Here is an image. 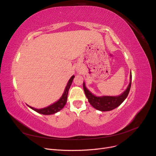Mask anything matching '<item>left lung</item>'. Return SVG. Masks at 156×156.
<instances>
[{
    "label": "left lung",
    "mask_w": 156,
    "mask_h": 156,
    "mask_svg": "<svg viewBox=\"0 0 156 156\" xmlns=\"http://www.w3.org/2000/svg\"><path fill=\"white\" fill-rule=\"evenodd\" d=\"M131 72L129 76V83L124 92L119 96H97L92 94L87 88L85 83L83 82V89L85 95L90 105L96 109L100 111H109L120 105L128 96L131 84Z\"/></svg>",
    "instance_id": "1"
}]
</instances>
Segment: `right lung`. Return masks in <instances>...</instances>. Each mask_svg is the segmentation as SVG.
<instances>
[{
    "mask_svg": "<svg viewBox=\"0 0 156 156\" xmlns=\"http://www.w3.org/2000/svg\"><path fill=\"white\" fill-rule=\"evenodd\" d=\"M74 77H75L74 75H72V77L69 79V81L67 83V85L64 89V91L62 94V96L60 97V98L58 101H56V102L53 103V104H51V105L46 107H44V108H36L30 107L28 105H27L29 106L30 108H32V110H34V111L40 113V114L45 115H50L55 114V113H56L62 109V108L65 106L66 103L69 89L71 87V84H72V81H73Z\"/></svg>",
    "mask_w": 156,
    "mask_h": 156,
    "instance_id": "obj_1",
    "label": "right lung"
}]
</instances>
